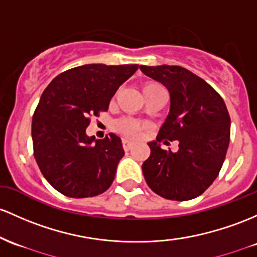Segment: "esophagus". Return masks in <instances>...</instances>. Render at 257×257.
Wrapping results in <instances>:
<instances>
[{"instance_id":"obj_1","label":"esophagus","mask_w":257,"mask_h":257,"mask_svg":"<svg viewBox=\"0 0 257 257\" xmlns=\"http://www.w3.org/2000/svg\"><path fill=\"white\" fill-rule=\"evenodd\" d=\"M122 143H123V149L125 151H129L134 146V143L129 139H123Z\"/></svg>"}]
</instances>
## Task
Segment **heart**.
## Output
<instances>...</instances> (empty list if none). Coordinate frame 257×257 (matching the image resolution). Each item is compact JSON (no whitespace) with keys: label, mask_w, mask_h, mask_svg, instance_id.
Returning a JSON list of instances; mask_svg holds the SVG:
<instances>
[{"label":"heart","mask_w":257,"mask_h":257,"mask_svg":"<svg viewBox=\"0 0 257 257\" xmlns=\"http://www.w3.org/2000/svg\"><path fill=\"white\" fill-rule=\"evenodd\" d=\"M160 89H162V87H161L159 84L145 83L143 85V94L146 98ZM114 128L115 131L119 132L120 134L125 135V137H137V135L142 133L144 129L148 128V123L142 122V120L138 119H133V118H122V119L115 122Z\"/></svg>","instance_id":"obj_1"}]
</instances>
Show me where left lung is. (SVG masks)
Segmentation results:
<instances>
[{
    "instance_id": "left-lung-1",
    "label": "left lung",
    "mask_w": 257,
    "mask_h": 257,
    "mask_svg": "<svg viewBox=\"0 0 257 257\" xmlns=\"http://www.w3.org/2000/svg\"><path fill=\"white\" fill-rule=\"evenodd\" d=\"M145 75L170 91V113L150 157L143 163L146 183L157 195L187 201L201 195L217 178L230 137V117L223 98L204 79L179 66H140ZM178 140L177 153L163 151L161 141Z\"/></svg>"
}]
</instances>
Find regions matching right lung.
Listing matches in <instances>:
<instances>
[{"instance_id": "obj_1", "label": "right lung", "mask_w": 257, "mask_h": 257, "mask_svg": "<svg viewBox=\"0 0 257 257\" xmlns=\"http://www.w3.org/2000/svg\"><path fill=\"white\" fill-rule=\"evenodd\" d=\"M138 64H85L61 73L42 92L33 115L34 156L42 176L68 197H91L111 187L124 156L122 140L87 137L90 115L111 98Z\"/></svg>"}]
</instances>
